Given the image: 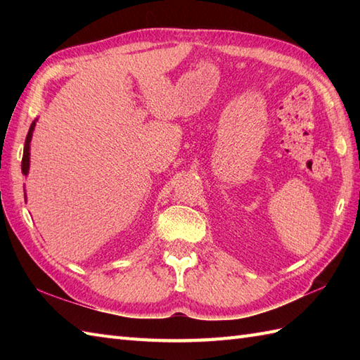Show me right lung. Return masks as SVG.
<instances>
[{
    "label": "right lung",
    "mask_w": 360,
    "mask_h": 360,
    "mask_svg": "<svg viewBox=\"0 0 360 360\" xmlns=\"http://www.w3.org/2000/svg\"><path fill=\"white\" fill-rule=\"evenodd\" d=\"M34 127H35V122H32V125L29 128V133L26 136V142H25V151H22V159H21V172L27 174L29 172V143L30 139H32V131H34ZM26 198V196H25Z\"/></svg>",
    "instance_id": "add662e5"
}]
</instances>
